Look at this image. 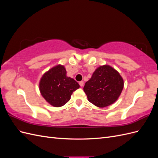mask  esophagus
<instances>
[{
  "label": "esophagus",
  "instance_id": "obj_1",
  "mask_svg": "<svg viewBox=\"0 0 158 158\" xmlns=\"http://www.w3.org/2000/svg\"><path fill=\"white\" fill-rule=\"evenodd\" d=\"M79 84H80V85L81 87H82L83 85H84V82L83 81H80V82H79Z\"/></svg>",
  "mask_w": 158,
  "mask_h": 158
}]
</instances>
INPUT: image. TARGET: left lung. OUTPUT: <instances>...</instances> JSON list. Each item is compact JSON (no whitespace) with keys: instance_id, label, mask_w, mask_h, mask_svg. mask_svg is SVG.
I'll return each mask as SVG.
<instances>
[{"instance_id":"left-lung-1","label":"left lung","mask_w":158,"mask_h":158,"mask_svg":"<svg viewBox=\"0 0 158 158\" xmlns=\"http://www.w3.org/2000/svg\"><path fill=\"white\" fill-rule=\"evenodd\" d=\"M124 86V82L117 70L108 65L95 70L84 91L88 101L99 107H105L117 101Z\"/></svg>"}]
</instances>
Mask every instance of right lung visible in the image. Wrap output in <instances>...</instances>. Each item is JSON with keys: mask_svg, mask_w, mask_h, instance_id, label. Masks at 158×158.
<instances>
[{"mask_svg": "<svg viewBox=\"0 0 158 158\" xmlns=\"http://www.w3.org/2000/svg\"><path fill=\"white\" fill-rule=\"evenodd\" d=\"M66 74L63 66H56L44 74L40 82L43 97L54 107L64 106L69 101L73 92L80 88L76 81Z\"/></svg>", "mask_w": 158, "mask_h": 158, "instance_id": "add662e5", "label": "right lung"}]
</instances>
